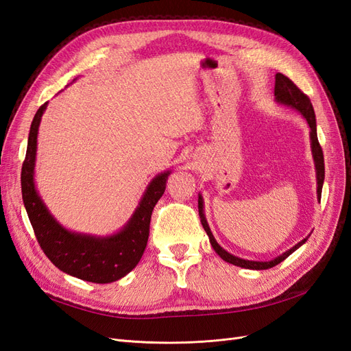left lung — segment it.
Listing matches in <instances>:
<instances>
[{"mask_svg":"<svg viewBox=\"0 0 351 351\" xmlns=\"http://www.w3.org/2000/svg\"><path fill=\"white\" fill-rule=\"evenodd\" d=\"M274 93H275V101H277L278 104L287 105V107L295 110L297 112H300L304 117V120L307 121V124H309V127H311V132H309L311 147H312V156H313L315 169H316V184H317L316 193H317V199H321L324 178H325V164H324V154H322V149H321V145H319V142H317L316 119H315V111H313V107H312V102L299 88L295 86V84L289 77L284 76V74H281V73L275 74V90H274ZM197 205H199L200 222H202V226H204V228L206 231L212 247H214V250L219 254V258L222 261L236 265V267H240V268L256 269V271L269 269V268L275 267V265H278L280 262H282L284 259L289 258L293 252H295L297 249L302 246V244H304L307 241V239H309V236H307L306 239H303L302 241L297 243L295 246H293L291 249L284 252L282 254H280V256H277L272 261H265L263 262V261L241 259L239 256H234V254L228 253L226 249H222L219 244L217 243L214 234H212V231L208 226L205 210H204V197H202L200 193H199V199H197Z\"/></svg>","mask_w":351,"mask_h":351,"instance_id":"1","label":"left lung"}]
</instances>
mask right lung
<instances>
[{"mask_svg":"<svg viewBox=\"0 0 351 351\" xmlns=\"http://www.w3.org/2000/svg\"><path fill=\"white\" fill-rule=\"evenodd\" d=\"M45 102L30 124L26 158L22 167L23 204L40 249L56 267L83 281L108 284L125 277L139 263L149 237L151 215L165 192L171 169L159 173L147 184L130 219L111 236H92L62 227L48 210L35 186L38 130Z\"/></svg>","mask_w":351,"mask_h":351,"instance_id":"add662e5","label":"right lung"}]
</instances>
